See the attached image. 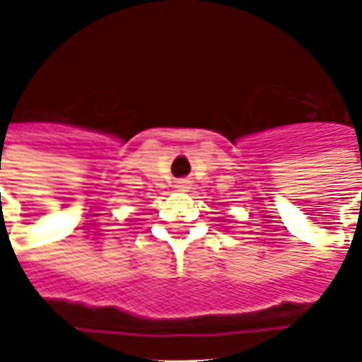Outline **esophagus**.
Masks as SVG:
<instances>
[{
	"label": "esophagus",
	"instance_id": "1",
	"mask_svg": "<svg viewBox=\"0 0 362 362\" xmlns=\"http://www.w3.org/2000/svg\"><path fill=\"white\" fill-rule=\"evenodd\" d=\"M179 187H185V183H181V185H179Z\"/></svg>",
	"mask_w": 362,
	"mask_h": 362
}]
</instances>
